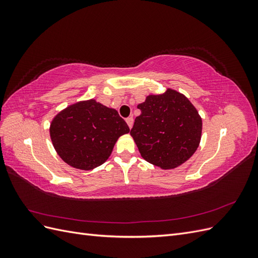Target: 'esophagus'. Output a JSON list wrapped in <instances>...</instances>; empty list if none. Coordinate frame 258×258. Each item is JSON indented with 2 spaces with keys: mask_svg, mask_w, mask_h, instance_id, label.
<instances>
[{
  "mask_svg": "<svg viewBox=\"0 0 258 258\" xmlns=\"http://www.w3.org/2000/svg\"><path fill=\"white\" fill-rule=\"evenodd\" d=\"M126 122L128 123L129 128L131 129L132 128V124H134V118H132V117H128V118L126 119Z\"/></svg>",
  "mask_w": 258,
  "mask_h": 258,
  "instance_id": "obj_1",
  "label": "esophagus"
}]
</instances>
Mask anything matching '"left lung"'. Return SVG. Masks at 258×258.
Returning <instances> with one entry per match:
<instances>
[{
  "instance_id": "obj_1",
  "label": "left lung",
  "mask_w": 258,
  "mask_h": 258,
  "mask_svg": "<svg viewBox=\"0 0 258 258\" xmlns=\"http://www.w3.org/2000/svg\"><path fill=\"white\" fill-rule=\"evenodd\" d=\"M130 135L142 157L163 170L188 160L201 140L202 120L190 101L171 88L147 96Z\"/></svg>"
}]
</instances>
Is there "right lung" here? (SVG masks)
I'll use <instances>...</instances> for the list:
<instances>
[{"label": "right lung", "instance_id": "right-lung-1", "mask_svg": "<svg viewBox=\"0 0 258 258\" xmlns=\"http://www.w3.org/2000/svg\"><path fill=\"white\" fill-rule=\"evenodd\" d=\"M129 131L118 112L93 99L69 105L53 117L49 128L60 158L85 171L104 163L118 138Z\"/></svg>", "mask_w": 258, "mask_h": 258}]
</instances>
